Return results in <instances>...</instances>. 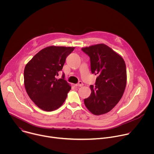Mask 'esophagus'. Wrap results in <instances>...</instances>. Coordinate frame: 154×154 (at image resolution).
I'll list each match as a JSON object with an SVG mask.
<instances>
[{"label":"esophagus","instance_id":"1","mask_svg":"<svg viewBox=\"0 0 154 154\" xmlns=\"http://www.w3.org/2000/svg\"><path fill=\"white\" fill-rule=\"evenodd\" d=\"M83 85V83L82 82H81V81H80L78 83H77V84L75 85V86H82Z\"/></svg>","mask_w":154,"mask_h":154}]
</instances>
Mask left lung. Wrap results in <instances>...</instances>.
Masks as SVG:
<instances>
[{
	"mask_svg": "<svg viewBox=\"0 0 154 154\" xmlns=\"http://www.w3.org/2000/svg\"><path fill=\"white\" fill-rule=\"evenodd\" d=\"M82 51L90 58L92 74H97L91 93L84 99L86 108L95 115L108 113L121 99L127 83L123 58L104 44L86 47Z\"/></svg>",
	"mask_w": 154,
	"mask_h": 154,
	"instance_id": "obj_1",
	"label": "left lung"
}]
</instances>
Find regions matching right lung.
I'll use <instances>...</instances> for the list:
<instances>
[{"mask_svg":"<svg viewBox=\"0 0 154 154\" xmlns=\"http://www.w3.org/2000/svg\"><path fill=\"white\" fill-rule=\"evenodd\" d=\"M75 48L49 46L40 51L26 64L24 85L31 100L42 110L52 112L62 105L71 86L64 74L57 79L66 57Z\"/></svg>","mask_w":154,"mask_h":154,"instance_id":"obj_1","label":"right lung"}]
</instances>
